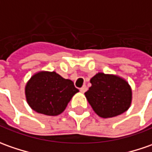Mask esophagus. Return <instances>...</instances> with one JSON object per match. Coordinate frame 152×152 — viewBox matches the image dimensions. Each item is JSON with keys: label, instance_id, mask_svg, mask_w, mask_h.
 Here are the masks:
<instances>
[{"label": "esophagus", "instance_id": "34e87169", "mask_svg": "<svg viewBox=\"0 0 152 152\" xmlns=\"http://www.w3.org/2000/svg\"><path fill=\"white\" fill-rule=\"evenodd\" d=\"M86 89H87V88H86V85H83V86H81V88H80V92H82V93H84V92L86 91Z\"/></svg>", "mask_w": 152, "mask_h": 152}]
</instances>
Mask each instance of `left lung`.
<instances>
[{
    "mask_svg": "<svg viewBox=\"0 0 152 152\" xmlns=\"http://www.w3.org/2000/svg\"><path fill=\"white\" fill-rule=\"evenodd\" d=\"M85 96L94 112L102 118L122 114L130 107L132 90L128 81L116 75L98 72L91 78Z\"/></svg>",
    "mask_w": 152,
    "mask_h": 152,
    "instance_id": "1",
    "label": "left lung"
}]
</instances>
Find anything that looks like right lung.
Returning a JSON list of instances; mask_svg holds the SVG:
<instances>
[{
	"instance_id": "1",
	"label": "right lung",
	"mask_w": 152,
	"mask_h": 152,
	"mask_svg": "<svg viewBox=\"0 0 152 152\" xmlns=\"http://www.w3.org/2000/svg\"><path fill=\"white\" fill-rule=\"evenodd\" d=\"M79 92L73 81L55 71H39L25 86L26 99L35 112L48 116L60 114L72 97Z\"/></svg>"
}]
</instances>
